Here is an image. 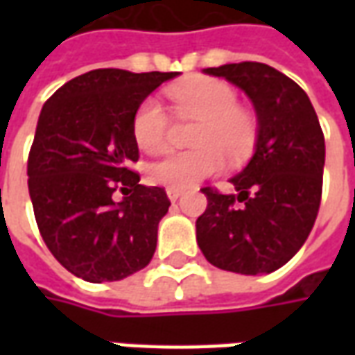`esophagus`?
<instances>
[{
	"mask_svg": "<svg viewBox=\"0 0 355 355\" xmlns=\"http://www.w3.org/2000/svg\"><path fill=\"white\" fill-rule=\"evenodd\" d=\"M180 196H182V190H177V188H167V198H169L171 201H177Z\"/></svg>",
	"mask_w": 355,
	"mask_h": 355,
	"instance_id": "esophagus-1",
	"label": "esophagus"
}]
</instances>
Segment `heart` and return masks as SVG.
Wrapping results in <instances>:
<instances>
[{"mask_svg": "<svg viewBox=\"0 0 355 355\" xmlns=\"http://www.w3.org/2000/svg\"><path fill=\"white\" fill-rule=\"evenodd\" d=\"M169 98L180 116L200 119L190 152H173L150 165L148 178L155 186L192 188L224 167L226 157L243 162L257 142V121L238 106L236 91L220 80L193 78L169 89ZM132 137L140 150L159 154L169 144V119L162 104L146 98L132 117Z\"/></svg>", "mask_w": 355, "mask_h": 355, "instance_id": "b5f03b06", "label": "heart"}]
</instances>
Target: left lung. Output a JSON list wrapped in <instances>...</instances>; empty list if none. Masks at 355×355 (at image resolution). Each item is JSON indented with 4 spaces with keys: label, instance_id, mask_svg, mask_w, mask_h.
Here are the masks:
<instances>
[{
    "label": "left lung",
    "instance_id": "obj_1",
    "mask_svg": "<svg viewBox=\"0 0 355 355\" xmlns=\"http://www.w3.org/2000/svg\"><path fill=\"white\" fill-rule=\"evenodd\" d=\"M239 87L257 112L251 159L230 182L236 193L203 188L207 209L196 220L201 253L236 274H270L304 245L320 211L325 139L308 94L262 62L205 68Z\"/></svg>",
    "mask_w": 355,
    "mask_h": 355
}]
</instances>
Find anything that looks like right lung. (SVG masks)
<instances>
[{
    "label": "right lung",
    "mask_w": 355,
    "mask_h": 355,
    "mask_svg": "<svg viewBox=\"0 0 355 355\" xmlns=\"http://www.w3.org/2000/svg\"><path fill=\"white\" fill-rule=\"evenodd\" d=\"M178 72L117 68L73 78L43 104L28 157V190L45 245L91 283L119 282L152 261L169 211L163 188L139 184L132 117ZM124 193L116 202L113 192Z\"/></svg>",
    "instance_id": "1"
}]
</instances>
